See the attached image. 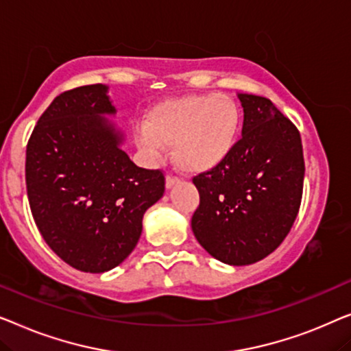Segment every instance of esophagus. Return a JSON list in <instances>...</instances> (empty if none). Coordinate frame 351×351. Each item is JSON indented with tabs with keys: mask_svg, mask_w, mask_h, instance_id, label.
Wrapping results in <instances>:
<instances>
[{
	"mask_svg": "<svg viewBox=\"0 0 351 351\" xmlns=\"http://www.w3.org/2000/svg\"><path fill=\"white\" fill-rule=\"evenodd\" d=\"M178 181H180V180H178L176 176H170L169 175V176L165 178V187H167V189H171V187H173Z\"/></svg>",
	"mask_w": 351,
	"mask_h": 351,
	"instance_id": "obj_1",
	"label": "esophagus"
}]
</instances>
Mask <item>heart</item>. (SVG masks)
Returning <instances> with one entry per match:
<instances>
[{"instance_id":"b5f03b06","label":"heart","mask_w":351,"mask_h":351,"mask_svg":"<svg viewBox=\"0 0 351 351\" xmlns=\"http://www.w3.org/2000/svg\"><path fill=\"white\" fill-rule=\"evenodd\" d=\"M243 112L234 98L216 93L187 95L162 101L135 125V141L147 159L164 154L181 171L202 175L218 169L239 143Z\"/></svg>"}]
</instances>
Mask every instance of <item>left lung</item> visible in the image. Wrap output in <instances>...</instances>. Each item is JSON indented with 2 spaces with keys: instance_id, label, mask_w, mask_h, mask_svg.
Here are the masks:
<instances>
[{
  "instance_id": "1",
  "label": "left lung",
  "mask_w": 351,
  "mask_h": 351,
  "mask_svg": "<svg viewBox=\"0 0 351 351\" xmlns=\"http://www.w3.org/2000/svg\"><path fill=\"white\" fill-rule=\"evenodd\" d=\"M241 140L224 164L195 176L200 205L191 226L215 259L250 265L278 248L298 216L304 186L299 130L269 98L237 93Z\"/></svg>"
}]
</instances>
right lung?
I'll use <instances>...</instances> for the list:
<instances>
[{
	"label": "right lung",
	"mask_w": 351,
	"mask_h": 351,
	"mask_svg": "<svg viewBox=\"0 0 351 351\" xmlns=\"http://www.w3.org/2000/svg\"><path fill=\"white\" fill-rule=\"evenodd\" d=\"M108 86L63 92L29 136L25 180L43 239L81 272L114 269L135 248L146 210L162 199L160 170L136 167L122 149L124 132L108 117Z\"/></svg>",
	"instance_id": "1"
}]
</instances>
